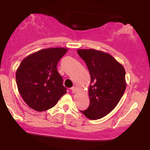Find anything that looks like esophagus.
<instances>
[{
    "label": "esophagus",
    "instance_id": "1",
    "mask_svg": "<svg viewBox=\"0 0 150 150\" xmlns=\"http://www.w3.org/2000/svg\"><path fill=\"white\" fill-rule=\"evenodd\" d=\"M71 92H72V93H75V92L76 91L77 89H76V87H72L71 88Z\"/></svg>",
    "mask_w": 150,
    "mask_h": 150
}]
</instances>
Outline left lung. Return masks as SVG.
I'll return each mask as SVG.
<instances>
[{
  "mask_svg": "<svg viewBox=\"0 0 150 150\" xmlns=\"http://www.w3.org/2000/svg\"><path fill=\"white\" fill-rule=\"evenodd\" d=\"M91 76L89 106L81 110L90 120L104 117L115 108L126 87V71L111 55L94 49H79Z\"/></svg>",
  "mask_w": 150,
  "mask_h": 150,
  "instance_id": "left-lung-1",
  "label": "left lung"
}]
</instances>
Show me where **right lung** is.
I'll list each match as a JSON object with an SVG mask.
<instances>
[{
  "label": "right lung",
  "instance_id": "obj_1",
  "mask_svg": "<svg viewBox=\"0 0 150 150\" xmlns=\"http://www.w3.org/2000/svg\"><path fill=\"white\" fill-rule=\"evenodd\" d=\"M67 52L65 48H46L22 61L16 71V83L22 99L30 108L37 111L50 109L66 93L57 65Z\"/></svg>",
  "mask_w": 150,
  "mask_h": 150
}]
</instances>
